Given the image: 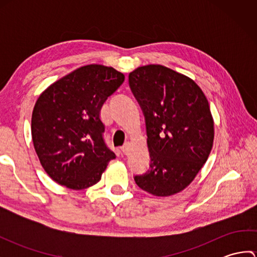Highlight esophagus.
<instances>
[{
	"label": "esophagus",
	"mask_w": 257,
	"mask_h": 257,
	"mask_svg": "<svg viewBox=\"0 0 257 257\" xmlns=\"http://www.w3.org/2000/svg\"><path fill=\"white\" fill-rule=\"evenodd\" d=\"M121 151H122L123 155H128V152H129V144H124L121 147Z\"/></svg>",
	"instance_id": "34e87169"
}]
</instances>
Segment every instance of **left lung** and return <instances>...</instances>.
Instances as JSON below:
<instances>
[{
    "instance_id": "1",
    "label": "left lung",
    "mask_w": 257,
    "mask_h": 257,
    "mask_svg": "<svg viewBox=\"0 0 257 257\" xmlns=\"http://www.w3.org/2000/svg\"><path fill=\"white\" fill-rule=\"evenodd\" d=\"M129 86L143 109L150 155L149 170L135 181L156 196L176 194L193 181L211 152L209 101L192 79L162 65L135 69Z\"/></svg>"
}]
</instances>
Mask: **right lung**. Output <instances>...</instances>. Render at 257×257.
Masks as SVG:
<instances>
[{"instance_id":"obj_1","label":"right lung","mask_w":257,"mask_h":257,"mask_svg":"<svg viewBox=\"0 0 257 257\" xmlns=\"http://www.w3.org/2000/svg\"><path fill=\"white\" fill-rule=\"evenodd\" d=\"M124 80L112 67L87 65L52 84L36 100L32 139L42 167L73 190L96 184L116 155L108 148L100 120L103 102Z\"/></svg>"}]
</instances>
